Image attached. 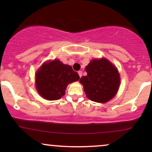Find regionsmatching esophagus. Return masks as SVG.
<instances>
[{"label": "esophagus", "mask_w": 152, "mask_h": 152, "mask_svg": "<svg viewBox=\"0 0 152 152\" xmlns=\"http://www.w3.org/2000/svg\"><path fill=\"white\" fill-rule=\"evenodd\" d=\"M78 74H79V75H80V77H81L82 76V70H80V71H78Z\"/></svg>", "instance_id": "1"}]
</instances>
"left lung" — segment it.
Returning <instances> with one entry per match:
<instances>
[{"label": "left lung", "instance_id": "8db88e82", "mask_svg": "<svg viewBox=\"0 0 152 152\" xmlns=\"http://www.w3.org/2000/svg\"><path fill=\"white\" fill-rule=\"evenodd\" d=\"M86 76L80 80L87 97L95 102L105 103L117 93L120 84V74L113 64L105 58L91 61L85 68Z\"/></svg>", "mask_w": 152, "mask_h": 152}]
</instances>
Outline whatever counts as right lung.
<instances>
[{"label":"right lung","mask_w":152,"mask_h":152,"mask_svg":"<svg viewBox=\"0 0 152 152\" xmlns=\"http://www.w3.org/2000/svg\"><path fill=\"white\" fill-rule=\"evenodd\" d=\"M37 92L48 100H57L65 95L68 84L80 80L78 73L59 60L43 63L35 75Z\"/></svg>","instance_id":"1"}]
</instances>
